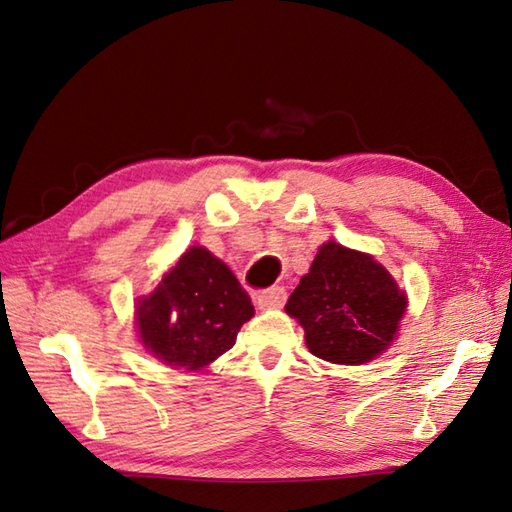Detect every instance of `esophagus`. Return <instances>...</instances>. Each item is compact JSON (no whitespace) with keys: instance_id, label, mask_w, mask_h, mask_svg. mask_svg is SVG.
<instances>
[{"instance_id":"obj_1","label":"esophagus","mask_w":512,"mask_h":512,"mask_svg":"<svg viewBox=\"0 0 512 512\" xmlns=\"http://www.w3.org/2000/svg\"><path fill=\"white\" fill-rule=\"evenodd\" d=\"M286 299V291L282 286H271L267 291H260L256 295V302L260 308H280Z\"/></svg>"}]
</instances>
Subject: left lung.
<instances>
[{
  "instance_id": "8db88e82",
  "label": "left lung",
  "mask_w": 512,
  "mask_h": 512,
  "mask_svg": "<svg viewBox=\"0 0 512 512\" xmlns=\"http://www.w3.org/2000/svg\"><path fill=\"white\" fill-rule=\"evenodd\" d=\"M406 304V293L376 258L328 241L284 310L304 328L315 356L363 365L393 343Z\"/></svg>"
}]
</instances>
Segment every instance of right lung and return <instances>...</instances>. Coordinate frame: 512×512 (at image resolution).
<instances>
[{
	"instance_id": "right-lung-1",
	"label": "right lung",
	"mask_w": 512,
	"mask_h": 512,
	"mask_svg": "<svg viewBox=\"0 0 512 512\" xmlns=\"http://www.w3.org/2000/svg\"><path fill=\"white\" fill-rule=\"evenodd\" d=\"M254 317L252 299L226 263L193 245L136 302V328L147 352L169 367L199 371L228 352Z\"/></svg>"
}]
</instances>
